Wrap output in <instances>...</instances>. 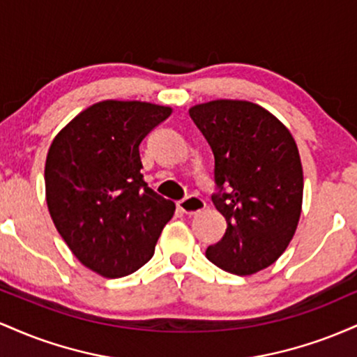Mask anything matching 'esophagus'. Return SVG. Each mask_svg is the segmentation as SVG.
Wrapping results in <instances>:
<instances>
[{
    "mask_svg": "<svg viewBox=\"0 0 357 357\" xmlns=\"http://www.w3.org/2000/svg\"><path fill=\"white\" fill-rule=\"evenodd\" d=\"M178 208L183 213H186V215H196V213L203 211L206 208V203L199 196H188V198L178 202Z\"/></svg>",
    "mask_w": 357,
    "mask_h": 357,
    "instance_id": "1",
    "label": "esophagus"
}]
</instances>
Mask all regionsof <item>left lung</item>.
<instances>
[{"label":"left lung","mask_w":357,"mask_h":357,"mask_svg":"<svg viewBox=\"0 0 357 357\" xmlns=\"http://www.w3.org/2000/svg\"><path fill=\"white\" fill-rule=\"evenodd\" d=\"M215 155V208L227 220L206 258L225 272L253 275L294 238L304 173L296 141L267 109L248 100H211L190 109Z\"/></svg>","instance_id":"1"}]
</instances>
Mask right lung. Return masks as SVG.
Here are the masks:
<instances>
[{
    "label": "right lung",
    "instance_id": "add662e5",
    "mask_svg": "<svg viewBox=\"0 0 357 357\" xmlns=\"http://www.w3.org/2000/svg\"><path fill=\"white\" fill-rule=\"evenodd\" d=\"M167 105L102 100L53 139L45 195L61 238L82 265L105 278L126 277L151 260L174 203L147 186L139 144L171 116Z\"/></svg>",
    "mask_w": 357,
    "mask_h": 357
}]
</instances>
